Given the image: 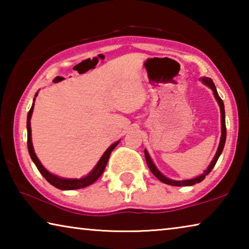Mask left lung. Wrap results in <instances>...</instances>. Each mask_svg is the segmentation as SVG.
I'll return each instance as SVG.
<instances>
[{
	"label": "left lung",
	"mask_w": 249,
	"mask_h": 249,
	"mask_svg": "<svg viewBox=\"0 0 249 249\" xmlns=\"http://www.w3.org/2000/svg\"><path fill=\"white\" fill-rule=\"evenodd\" d=\"M202 81H203L206 86H209L211 89L213 90L214 92V96H215V99L217 100L218 102V105H220V108H221V122H222V136H221V142H220V145H218V149L216 151V155L215 157H214V159L212 160V162H211V165L208 167V169H206L204 171L203 175H201L199 177H196V178L195 179H191V180H183V181H175V180H170L166 178L165 176H162L161 174H160L159 170L157 169V168L155 167V165L153 163V161H151V159L149 157V155L147 151L145 150V158H146V162H147V166H148V168L150 169V171L153 172V175L156 177V178H158L161 182L166 183V184H170V185H176V187H188V185H193L196 183H199L201 182L202 180H204L205 176L209 175L211 171H212V169L214 168V166H215V163L217 162V159L218 157H220L222 151H223V148H224V145H225V141H226V125H225V111H224V103H223L222 99L220 98V95H218L217 91H216V88H215V84H214L213 80L210 79V78H203L202 79Z\"/></svg>",
	"instance_id": "obj_1"
}]
</instances>
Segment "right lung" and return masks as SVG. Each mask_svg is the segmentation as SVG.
I'll return each instance as SVG.
<instances>
[{"label": "right lung", "mask_w": 249, "mask_h": 249, "mask_svg": "<svg viewBox=\"0 0 249 249\" xmlns=\"http://www.w3.org/2000/svg\"><path fill=\"white\" fill-rule=\"evenodd\" d=\"M35 96H37V93L35 94ZM35 101V99H34ZM34 109V103L32 105L31 109H29L28 114H27V147H28V153L29 156H31L32 160L35 163L37 169L39 170V172L43 175L44 178L48 181L50 184H53V187H56L57 189H60V190H74V189H81V188H86L88 185L92 184L93 182H95L98 180L101 175L103 174V171L107 167V160L109 155H111L112 150L115 148L119 144V142H116L113 144L111 147H108L107 150L105 151L104 155L101 157L100 161L98 162V165L95 166V168L92 170L89 175L87 177H84L82 179H64V178H59V177L54 176L53 174H50L49 171H47L44 168V166L41 165L40 161L38 160V158L36 157V154L34 153V148H33V144H32V137H31V117H32V113Z\"/></svg>", "instance_id": "add662e5"}]
</instances>
